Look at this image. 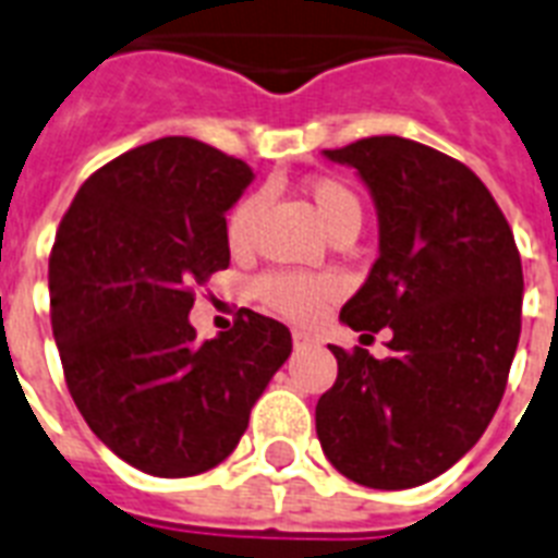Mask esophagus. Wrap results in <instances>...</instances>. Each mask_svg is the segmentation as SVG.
Returning a JSON list of instances; mask_svg holds the SVG:
<instances>
[{"label": "esophagus", "instance_id": "1", "mask_svg": "<svg viewBox=\"0 0 558 558\" xmlns=\"http://www.w3.org/2000/svg\"><path fill=\"white\" fill-rule=\"evenodd\" d=\"M292 341H295V348H315V344H322V339L310 330H292Z\"/></svg>", "mask_w": 558, "mask_h": 558}]
</instances>
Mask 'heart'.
Instances as JSON below:
<instances>
[{"label": "heart", "instance_id": "b5f03b06", "mask_svg": "<svg viewBox=\"0 0 558 558\" xmlns=\"http://www.w3.org/2000/svg\"><path fill=\"white\" fill-rule=\"evenodd\" d=\"M304 193L332 236L348 234V231L356 234L362 226V199L344 179L315 177L306 182ZM260 205V193H248L231 208L226 219V240L231 252H245L252 245ZM339 292V278L327 271H266L254 280V295L263 306L298 322L315 318Z\"/></svg>", "mask_w": 558, "mask_h": 558}]
</instances>
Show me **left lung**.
I'll use <instances>...</instances> for the list:
<instances>
[{"instance_id":"8db88e82","label":"left lung","mask_w":558,"mask_h":558,"mask_svg":"<svg viewBox=\"0 0 558 558\" xmlns=\"http://www.w3.org/2000/svg\"><path fill=\"white\" fill-rule=\"evenodd\" d=\"M324 156L356 168L379 210V257L341 322L393 339L388 359L330 344L339 376L315 432L344 477L408 489L454 466L498 411L521 336L519 245L493 193L446 153L371 135Z\"/></svg>"}]
</instances>
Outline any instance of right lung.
Returning <instances> with one entry per match:
<instances>
[{
	"instance_id": "right-lung-1",
	"label": "right lung",
	"mask_w": 558,
	"mask_h": 558,
	"mask_svg": "<svg viewBox=\"0 0 558 558\" xmlns=\"http://www.w3.org/2000/svg\"><path fill=\"white\" fill-rule=\"evenodd\" d=\"M248 182L243 159L168 135L95 170L57 228L48 292L65 385L92 432L147 475L222 463L292 353L287 327L252 310L208 341L187 322L196 289L228 269L226 210Z\"/></svg>"
}]
</instances>
